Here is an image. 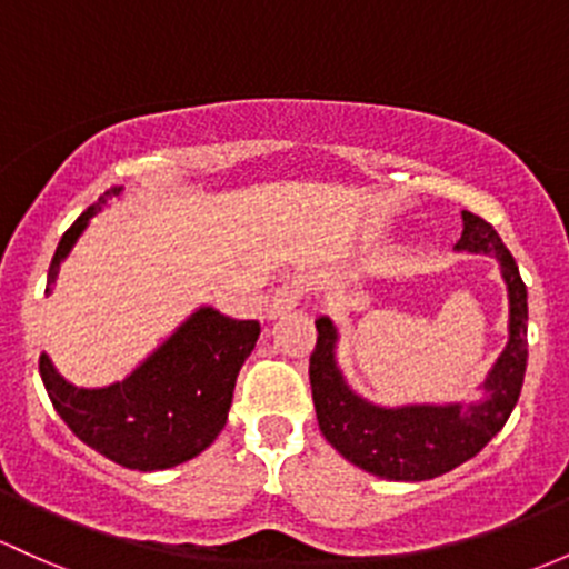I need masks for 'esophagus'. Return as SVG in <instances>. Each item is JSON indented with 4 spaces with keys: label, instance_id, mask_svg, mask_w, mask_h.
Returning <instances> with one entry per match:
<instances>
[{
    "label": "esophagus",
    "instance_id": "obj_1",
    "mask_svg": "<svg viewBox=\"0 0 569 569\" xmlns=\"http://www.w3.org/2000/svg\"><path fill=\"white\" fill-rule=\"evenodd\" d=\"M305 295H308V283H305L302 278L286 280V283L280 286L278 291H274V297L270 299V305H267V316L278 318V316L291 313V310H295L297 305L302 302Z\"/></svg>",
    "mask_w": 569,
    "mask_h": 569
}]
</instances>
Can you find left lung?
<instances>
[{
    "instance_id": "8db88e82",
    "label": "left lung",
    "mask_w": 569,
    "mask_h": 569,
    "mask_svg": "<svg viewBox=\"0 0 569 569\" xmlns=\"http://www.w3.org/2000/svg\"><path fill=\"white\" fill-rule=\"evenodd\" d=\"M461 251L495 253L502 264L510 295V342L486 378V397L476 405L451 408L383 410L365 402L342 383L335 367V327L316 321V348L310 353V389L316 418L329 446L361 470L389 480H427L472 459L505 427L521 395L527 370V286L516 259L489 221L465 210Z\"/></svg>"
}]
</instances>
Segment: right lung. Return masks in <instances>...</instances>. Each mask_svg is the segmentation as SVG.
<instances>
[{
  "mask_svg": "<svg viewBox=\"0 0 569 569\" xmlns=\"http://www.w3.org/2000/svg\"><path fill=\"white\" fill-rule=\"evenodd\" d=\"M121 189H108L67 229L48 270L46 295L91 216ZM259 321L202 308L146 365L108 389L67 383L48 356L40 376L56 413L86 446L129 470H167L202 453L227 423L234 380L259 340Z\"/></svg>",
  "mask_w": 569,
  "mask_h": 569,
  "instance_id": "obj_1",
  "label": "right lung"
}]
</instances>
